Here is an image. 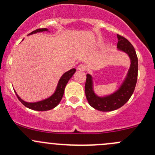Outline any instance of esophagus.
<instances>
[{
    "mask_svg": "<svg viewBox=\"0 0 155 155\" xmlns=\"http://www.w3.org/2000/svg\"><path fill=\"white\" fill-rule=\"evenodd\" d=\"M78 70H80V71H84V70H85V66L83 64H79V66H78Z\"/></svg>",
    "mask_w": 155,
    "mask_h": 155,
    "instance_id": "esophagus-1",
    "label": "esophagus"
}]
</instances>
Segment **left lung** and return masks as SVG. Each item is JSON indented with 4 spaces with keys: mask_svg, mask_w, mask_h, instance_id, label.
Wrapping results in <instances>:
<instances>
[{
    "mask_svg": "<svg viewBox=\"0 0 155 155\" xmlns=\"http://www.w3.org/2000/svg\"><path fill=\"white\" fill-rule=\"evenodd\" d=\"M117 37L118 40L117 47L128 54L131 60L130 68L128 72L127 76L121 87L110 96L99 97L94 93L91 76L89 74L86 75L85 91L87 101L92 107L102 112L113 111L124 106L132 96L137 82L138 58L135 48L125 37L119 34H118Z\"/></svg>",
    "mask_w": 155,
    "mask_h": 155,
    "instance_id": "1",
    "label": "left lung"
}]
</instances>
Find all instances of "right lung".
Listing matches in <instances>:
<instances>
[{"instance_id":"right-lung-1","label":"right lung","mask_w":155,"mask_h":155,"mask_svg":"<svg viewBox=\"0 0 155 155\" xmlns=\"http://www.w3.org/2000/svg\"><path fill=\"white\" fill-rule=\"evenodd\" d=\"M48 31L47 28H39L35 30V31H32L31 33H30V34H35L37 32H42V31ZM75 72H76V69H71L69 71L66 72L63 76H61V78L59 80L58 84V87L56 88L55 92L54 93V94L52 96H51L50 97H48V99L44 100V101H39L37 103H28L25 102L24 101L21 99L17 95V94H15L18 97V99L19 100L20 102L25 106V107L29 108V109H33V110H37V111H47L50 110V109H53L58 106V104L60 103V101H61L62 97H63L64 93V88L66 87L67 84H68V81L70 80V78L73 76V75L74 74Z\"/></svg>"}]
</instances>
